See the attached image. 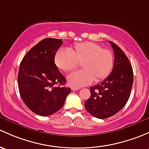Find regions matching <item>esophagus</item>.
Here are the masks:
<instances>
[{"label": "esophagus", "mask_w": 149, "mask_h": 149, "mask_svg": "<svg viewBox=\"0 0 149 149\" xmlns=\"http://www.w3.org/2000/svg\"><path fill=\"white\" fill-rule=\"evenodd\" d=\"M80 89V88H77V87H71V90L72 91H79Z\"/></svg>", "instance_id": "34e87169"}]
</instances>
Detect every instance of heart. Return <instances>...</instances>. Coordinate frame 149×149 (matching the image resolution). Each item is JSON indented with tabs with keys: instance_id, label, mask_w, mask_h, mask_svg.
<instances>
[{
	"instance_id": "heart-1",
	"label": "heart",
	"mask_w": 149,
	"mask_h": 149,
	"mask_svg": "<svg viewBox=\"0 0 149 149\" xmlns=\"http://www.w3.org/2000/svg\"><path fill=\"white\" fill-rule=\"evenodd\" d=\"M81 63L82 70L71 73L68 83L76 86H82L106 79L113 66L111 51L93 42L76 44L73 48H61L55 56V63L62 71L69 72L76 69Z\"/></svg>"
}]
</instances>
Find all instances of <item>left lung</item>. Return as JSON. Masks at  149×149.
Masks as SVG:
<instances>
[{
	"label": "left lung",
	"instance_id": "8db88e82",
	"mask_svg": "<svg viewBox=\"0 0 149 149\" xmlns=\"http://www.w3.org/2000/svg\"><path fill=\"white\" fill-rule=\"evenodd\" d=\"M114 51L113 68L102 83L91 87L86 109L95 118H106L117 113L127 103L134 82L132 66L123 51L109 41Z\"/></svg>",
	"mask_w": 149,
	"mask_h": 149
}]
</instances>
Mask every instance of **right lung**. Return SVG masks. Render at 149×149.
<instances>
[{
    "instance_id": "right-lung-1",
    "label": "right lung",
    "mask_w": 149,
    "mask_h": 149,
    "mask_svg": "<svg viewBox=\"0 0 149 149\" xmlns=\"http://www.w3.org/2000/svg\"><path fill=\"white\" fill-rule=\"evenodd\" d=\"M62 39L44 38L23 57L18 75V88L23 102L37 115L47 116L63 106L71 91L61 86L65 79L55 63V56ZM58 84V87L55 85Z\"/></svg>"
}]
</instances>
